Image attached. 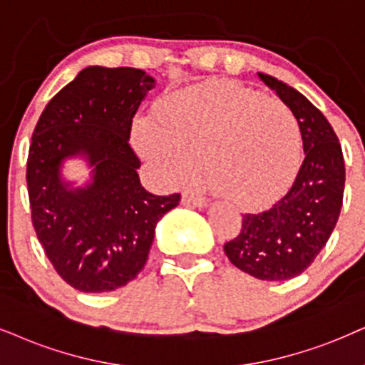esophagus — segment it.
Returning <instances> with one entry per match:
<instances>
[{
    "label": "esophagus",
    "instance_id": "obj_1",
    "mask_svg": "<svg viewBox=\"0 0 365 365\" xmlns=\"http://www.w3.org/2000/svg\"><path fill=\"white\" fill-rule=\"evenodd\" d=\"M183 204L185 205H190V207H198V209H202V207L207 205V200L204 197H198V195H193V193H183Z\"/></svg>",
    "mask_w": 365,
    "mask_h": 365
}]
</instances>
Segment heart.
<instances>
[{"mask_svg": "<svg viewBox=\"0 0 365 365\" xmlns=\"http://www.w3.org/2000/svg\"><path fill=\"white\" fill-rule=\"evenodd\" d=\"M161 124L140 119L135 145L168 182L190 180L205 163L220 195L255 205L297 172L302 129L284 103L232 82L183 89L161 104Z\"/></svg>", "mask_w": 365, "mask_h": 365, "instance_id": "heart-1", "label": "heart"}]
</instances>
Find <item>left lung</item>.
Returning a JSON list of instances; mask_svg holds the SVG:
<instances>
[{
    "mask_svg": "<svg viewBox=\"0 0 365 365\" xmlns=\"http://www.w3.org/2000/svg\"><path fill=\"white\" fill-rule=\"evenodd\" d=\"M264 84L293 110L305 160L292 188L261 214H244L239 236L224 244L229 261L266 281H286L315 261L334 232L344 200L342 146L324 114L302 92L267 73Z\"/></svg>",
    "mask_w": 365,
    "mask_h": 365,
    "instance_id": "left-lung-1",
    "label": "left lung"
}]
</instances>
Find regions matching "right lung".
Instances as JSON below:
<instances>
[{
    "label": "right lung",
    "mask_w": 365,
    "mask_h": 365,
    "mask_svg": "<svg viewBox=\"0 0 365 365\" xmlns=\"http://www.w3.org/2000/svg\"><path fill=\"white\" fill-rule=\"evenodd\" d=\"M155 79L141 68L87 67L57 92L36 123L26 161L31 222L60 278L82 293L121 288L145 267L158 220L180 193L141 185L133 118ZM84 155L91 182L72 187L63 159Z\"/></svg>",
    "instance_id": "1"
}]
</instances>
